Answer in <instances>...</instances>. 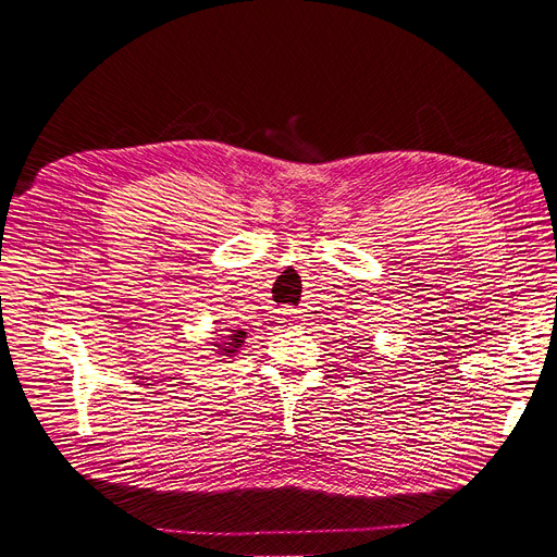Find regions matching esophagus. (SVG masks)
<instances>
[{"mask_svg": "<svg viewBox=\"0 0 557 557\" xmlns=\"http://www.w3.org/2000/svg\"><path fill=\"white\" fill-rule=\"evenodd\" d=\"M293 323H297V315H293Z\"/></svg>", "mask_w": 557, "mask_h": 557, "instance_id": "34e87169", "label": "esophagus"}]
</instances>
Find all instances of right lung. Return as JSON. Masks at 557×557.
Masks as SVG:
<instances>
[{"label": "right lung", "instance_id": "right-lung-1", "mask_svg": "<svg viewBox=\"0 0 557 557\" xmlns=\"http://www.w3.org/2000/svg\"><path fill=\"white\" fill-rule=\"evenodd\" d=\"M230 332H232V334L225 336L223 344H213V346H218V356L232 358L234 352L239 350V346L244 344V339H246V332H244V330H230Z\"/></svg>", "mask_w": 557, "mask_h": 557}]
</instances>
